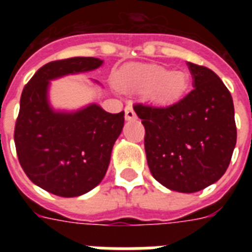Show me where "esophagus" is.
<instances>
[{"label": "esophagus", "mask_w": 252, "mask_h": 252, "mask_svg": "<svg viewBox=\"0 0 252 252\" xmlns=\"http://www.w3.org/2000/svg\"><path fill=\"white\" fill-rule=\"evenodd\" d=\"M126 120H133V119H136V112H134L133 108L130 106L126 107Z\"/></svg>", "instance_id": "esophagus-1"}]
</instances>
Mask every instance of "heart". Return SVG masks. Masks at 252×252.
Listing matches in <instances>:
<instances>
[{"instance_id": "heart-1", "label": "heart", "mask_w": 252, "mask_h": 252, "mask_svg": "<svg viewBox=\"0 0 252 252\" xmlns=\"http://www.w3.org/2000/svg\"><path fill=\"white\" fill-rule=\"evenodd\" d=\"M116 80L122 86L148 94L159 103H171L183 94L188 84L187 73L167 70L162 65H141L120 70Z\"/></svg>"}]
</instances>
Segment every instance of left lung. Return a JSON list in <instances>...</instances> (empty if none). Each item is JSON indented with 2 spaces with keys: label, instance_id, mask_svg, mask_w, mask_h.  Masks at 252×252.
<instances>
[{
  "label": "left lung",
  "instance_id": "left-lung-1",
  "mask_svg": "<svg viewBox=\"0 0 252 252\" xmlns=\"http://www.w3.org/2000/svg\"><path fill=\"white\" fill-rule=\"evenodd\" d=\"M193 89L167 107L134 104L145 126V153L154 179L192 193L216 183L237 142L230 91L213 70L187 63Z\"/></svg>",
  "mask_w": 252,
  "mask_h": 252
}]
</instances>
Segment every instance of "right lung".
<instances>
[{
  "label": "right lung",
  "instance_id": "add662e5",
  "mask_svg": "<svg viewBox=\"0 0 252 252\" xmlns=\"http://www.w3.org/2000/svg\"><path fill=\"white\" fill-rule=\"evenodd\" d=\"M103 60L72 57L41 66L21 96L14 141L23 171L45 191L76 197L96 187L124 126V111L110 114L91 103L81 110L56 111L49 104L51 81L98 69Z\"/></svg>",
  "mask_w": 252,
  "mask_h": 252
}]
</instances>
